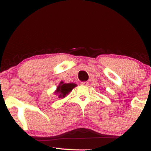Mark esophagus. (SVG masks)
<instances>
[{"mask_svg": "<svg viewBox=\"0 0 151 151\" xmlns=\"http://www.w3.org/2000/svg\"><path fill=\"white\" fill-rule=\"evenodd\" d=\"M81 85H84V86H88L89 85V82L88 81H82V82H81Z\"/></svg>", "mask_w": 151, "mask_h": 151, "instance_id": "esophagus-1", "label": "esophagus"}]
</instances>
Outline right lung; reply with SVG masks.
Segmentation results:
<instances>
[{"label": "right lung", "instance_id": "1", "mask_svg": "<svg viewBox=\"0 0 151 151\" xmlns=\"http://www.w3.org/2000/svg\"><path fill=\"white\" fill-rule=\"evenodd\" d=\"M76 86L77 85L73 83L64 84L63 81H61L60 85L57 88V91H55V93L58 95L59 98H65V96H67Z\"/></svg>", "mask_w": 151, "mask_h": 151}]
</instances>
